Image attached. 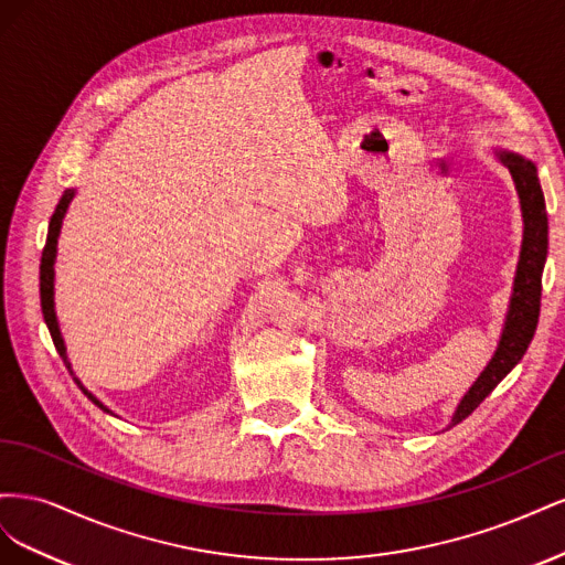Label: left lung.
<instances>
[{
  "mask_svg": "<svg viewBox=\"0 0 565 565\" xmlns=\"http://www.w3.org/2000/svg\"><path fill=\"white\" fill-rule=\"evenodd\" d=\"M500 160L509 167L511 177H514L516 191L521 198V212H523V247L521 259L516 268L514 280V295H511L509 316L504 322V332L500 339V347L494 351L492 361L483 370L481 377L469 388V393L461 398L452 424L467 419L473 409L486 401L488 393L498 386L507 374L511 372L527 344L533 341L537 318H540V297H542V268L546 259V235H550V221H546V204L542 195V185L537 181L535 164L514 156V152H500Z\"/></svg>",
  "mask_w": 565,
  "mask_h": 565,
  "instance_id": "8db88e82",
  "label": "left lung"
}]
</instances>
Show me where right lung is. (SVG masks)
I'll list each match as a JSON object with an SVG mask.
<instances>
[{
	"instance_id": "1",
	"label": "right lung",
	"mask_w": 565,
	"mask_h": 565,
	"mask_svg": "<svg viewBox=\"0 0 565 565\" xmlns=\"http://www.w3.org/2000/svg\"><path fill=\"white\" fill-rule=\"evenodd\" d=\"M73 195H75V191H65V193H63V198H61V202H58V207H56L54 216H51V221H49L46 245H44V252H42V264H40V301H42V316H44V322H46L51 339H54V347H56L58 355L63 358V363H65L67 370H71V363H67L65 347H63V337H61L58 322H56V313H54V259H56V243H58V233H61L63 216H65V212H67V204L73 202ZM73 380H75V384L82 388L84 396H87L94 405H98L100 409H106V413H110V409H108L104 403L96 401V398L92 396V393L79 384L77 377H73Z\"/></svg>"
}]
</instances>
